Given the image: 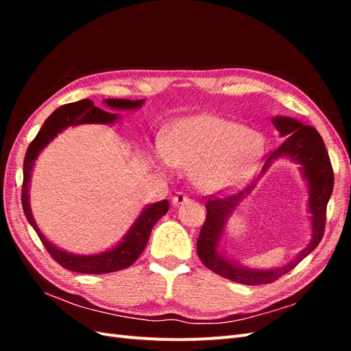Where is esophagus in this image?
<instances>
[{"mask_svg":"<svg viewBox=\"0 0 351 351\" xmlns=\"http://www.w3.org/2000/svg\"><path fill=\"white\" fill-rule=\"evenodd\" d=\"M186 202H189V196H186V195L182 193V192H178L177 195L173 196V205H174V206L183 205V204H186Z\"/></svg>","mask_w":351,"mask_h":351,"instance_id":"1","label":"esophagus"}]
</instances>
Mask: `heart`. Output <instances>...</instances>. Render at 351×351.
I'll use <instances>...</instances> for the list:
<instances>
[{"label": "heart", "instance_id": "b5f03b06", "mask_svg": "<svg viewBox=\"0 0 351 351\" xmlns=\"http://www.w3.org/2000/svg\"><path fill=\"white\" fill-rule=\"evenodd\" d=\"M158 151L162 162L193 168L202 189L221 190L254 176L263 156V139L234 121L199 115L177 123Z\"/></svg>", "mask_w": 351, "mask_h": 351}]
</instances>
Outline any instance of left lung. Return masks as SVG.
I'll return each mask as SVG.
<instances>
[{
	"label": "left lung",
	"mask_w": 351,
	"mask_h": 351,
	"mask_svg": "<svg viewBox=\"0 0 351 351\" xmlns=\"http://www.w3.org/2000/svg\"><path fill=\"white\" fill-rule=\"evenodd\" d=\"M274 124L280 130L281 136L289 137H287L278 149L272 151L267 159V164L263 167V171L272 159L281 155L291 158L293 161H297L303 167V174L307 178V182H309V208L312 214L313 237L309 246L294 261L282 268L253 271L237 267L234 262H230L218 254L217 244L222 232V227H224L226 218L230 215L232 208L237 205V202L244 195L249 193L254 184L252 183L241 190V192L232 196H222L219 192L208 196L205 204L206 219L200 228V234L197 239L199 258L202 263L212 272L227 280L246 285L269 284L281 278L282 275L290 272L297 263L303 261L321 243L326 224V205L334 189V169L321 134L311 125H303L299 121L293 119H284V117L274 119Z\"/></svg>",
	"instance_id": "left-lung-1"
}]
</instances>
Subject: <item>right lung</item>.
<instances>
[{
    "label": "right lung",
    "mask_w": 351,
    "mask_h": 351,
    "mask_svg": "<svg viewBox=\"0 0 351 351\" xmlns=\"http://www.w3.org/2000/svg\"><path fill=\"white\" fill-rule=\"evenodd\" d=\"M105 104L115 110H132L141 107L143 99L139 101H129V99H107ZM115 114L104 111L98 107H95L93 102L89 99H82L77 102L66 104L62 107L57 108L52 112L44 125L40 127L39 133L34 141L30 142L25 162H23V186H22V205L23 212L29 221V224L34 227L38 237L40 239L44 247L51 254V258L57 263H60L62 268H66L73 272L79 274H107L115 272L129 268L133 265L137 258L141 256L142 252L146 247L147 239H149L151 231L158 219L164 217L168 210V200L156 202L154 205L147 206L142 215L137 218V221L127 232L124 240L115 246L114 249L104 252L101 254H93V256H76V254L66 253L57 249L54 244H51L42 232L39 231L36 222L32 217L30 206H29V183H30V174L32 168H34L35 159L39 152L44 149L51 139H54L56 134L61 130H64L69 125H77L83 123H111L115 120Z\"/></svg>",
    "instance_id": "obj_1"
}]
</instances>
